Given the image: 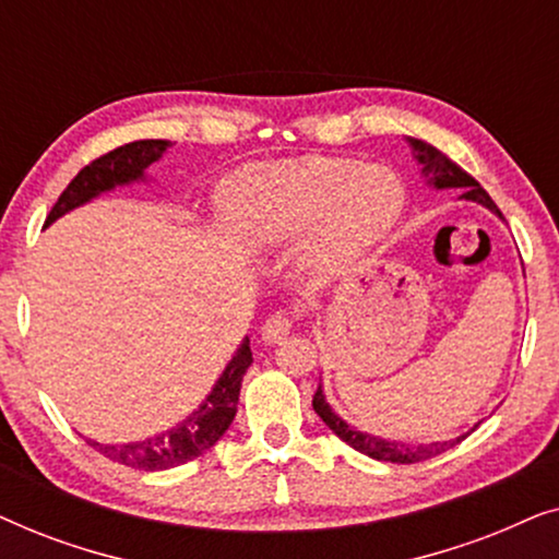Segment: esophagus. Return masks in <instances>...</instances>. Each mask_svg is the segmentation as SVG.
<instances>
[{
	"label": "esophagus",
	"instance_id": "34e87169",
	"mask_svg": "<svg viewBox=\"0 0 559 559\" xmlns=\"http://www.w3.org/2000/svg\"><path fill=\"white\" fill-rule=\"evenodd\" d=\"M289 331H293V320H289L287 316H282V312H277V316H272L266 323L262 325V331H259V335H262V341L266 343V346H272V343H280L282 338H287Z\"/></svg>",
	"mask_w": 559,
	"mask_h": 559
}]
</instances>
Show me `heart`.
<instances>
[{
    "label": "heart",
    "mask_w": 559,
    "mask_h": 559,
    "mask_svg": "<svg viewBox=\"0 0 559 559\" xmlns=\"http://www.w3.org/2000/svg\"><path fill=\"white\" fill-rule=\"evenodd\" d=\"M216 209L224 231L251 254L312 231L310 270L328 274L386 239L404 211V186L389 167L312 157L234 173Z\"/></svg>",
    "instance_id": "1"
}]
</instances>
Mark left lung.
Segmentation results:
<instances>
[{
  "mask_svg": "<svg viewBox=\"0 0 559 559\" xmlns=\"http://www.w3.org/2000/svg\"><path fill=\"white\" fill-rule=\"evenodd\" d=\"M404 140H407L409 150H412V157H415V163L419 165V173H423L427 186H430L432 190L457 188V190H461V195H457L461 201H471V203L484 205V209H488L493 213V216H499L503 221L501 211L496 209V203L491 201V195H488L486 190L480 188L478 182L473 180L461 165H455L448 155H442L440 150H435L432 144H427L423 140H415V136H404ZM312 409L318 412V417L323 419V423L331 427V430L338 435V438L346 442V445L358 450V453L373 457V461H389V463H419V461H427V457L445 453V450L455 448L457 442L468 438V435L480 425V423H476L468 432L457 435V438H453V440L419 442V445H407V442L386 440V438H379V435L358 430L356 425H350L341 415H335L331 402L325 400L323 381H320L318 392H316V396H312Z\"/></svg>",
  "mask_w": 559,
  "mask_h": 559,
  "instance_id": "left-lung-1",
  "label": "left lung"
}]
</instances>
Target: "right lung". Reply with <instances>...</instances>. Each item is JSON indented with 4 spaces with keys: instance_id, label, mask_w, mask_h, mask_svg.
Returning <instances> with one entry per match:
<instances>
[{
    "instance_id": "1",
    "label": "right lung",
    "mask_w": 559,
    "mask_h": 559,
    "mask_svg": "<svg viewBox=\"0 0 559 559\" xmlns=\"http://www.w3.org/2000/svg\"><path fill=\"white\" fill-rule=\"evenodd\" d=\"M170 147L173 144L167 140H140L94 159V163L75 175L71 186L63 190V195L52 205L50 216L45 221V228L56 224L58 218H63L66 213L96 201L98 195L111 193L117 188L134 186V182H152L147 175L150 165L163 159V155ZM251 364H254V358H251L249 335H243L239 348L234 350L231 361L221 371V377L211 386V392L205 394V400L188 417H182L180 423L134 442L109 445V442H96L91 438H86V442L91 448H96L98 453L109 457V461H117L136 471H167L175 468V465L193 461V457L203 455L205 450L216 445L221 435L234 423L243 373H247Z\"/></svg>"
}]
</instances>
